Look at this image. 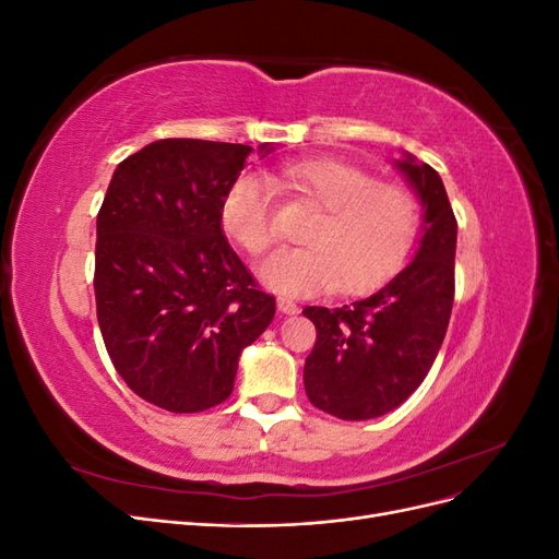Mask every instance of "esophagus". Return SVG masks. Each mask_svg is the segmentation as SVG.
I'll return each instance as SVG.
<instances>
[{
  "label": "esophagus",
  "instance_id": "1",
  "mask_svg": "<svg viewBox=\"0 0 559 559\" xmlns=\"http://www.w3.org/2000/svg\"><path fill=\"white\" fill-rule=\"evenodd\" d=\"M277 310L284 312V314H296V312H298V306H296V300H292V298L277 296Z\"/></svg>",
  "mask_w": 559,
  "mask_h": 559
}]
</instances>
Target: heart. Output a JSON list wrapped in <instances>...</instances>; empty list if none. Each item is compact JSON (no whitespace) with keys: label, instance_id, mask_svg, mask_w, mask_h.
Listing matches in <instances>:
<instances>
[{"label":"heart","instance_id":"heart-1","mask_svg":"<svg viewBox=\"0 0 559 559\" xmlns=\"http://www.w3.org/2000/svg\"><path fill=\"white\" fill-rule=\"evenodd\" d=\"M286 195L319 210L302 233L306 247L280 249L261 263V280L280 294L312 296L335 289L359 296L394 277L411 257L421 226L417 195L378 181L364 167L333 158L286 163L273 175ZM218 222L251 257L273 245V202L265 183L242 175L222 198Z\"/></svg>","mask_w":559,"mask_h":559}]
</instances>
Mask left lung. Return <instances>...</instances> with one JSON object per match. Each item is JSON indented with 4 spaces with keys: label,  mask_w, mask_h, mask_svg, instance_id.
<instances>
[{
    "label": "left lung",
    "mask_w": 559,
    "mask_h": 559,
    "mask_svg": "<svg viewBox=\"0 0 559 559\" xmlns=\"http://www.w3.org/2000/svg\"><path fill=\"white\" fill-rule=\"evenodd\" d=\"M394 165L425 210L413 263L352 306L302 310L317 329L306 394L314 408L349 421L380 417L415 392L443 345L454 300L456 218L445 186L411 154Z\"/></svg>",
    "instance_id": "obj_1"
}]
</instances>
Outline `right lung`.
Listing matches in <instances>:
<instances>
[{
  "mask_svg": "<svg viewBox=\"0 0 559 559\" xmlns=\"http://www.w3.org/2000/svg\"><path fill=\"white\" fill-rule=\"evenodd\" d=\"M249 154L247 144L207 140L146 144L118 163L99 207L97 324L116 373L163 411L224 403L240 352L275 317V298L218 222Z\"/></svg>",
  "mask_w": 559,
  "mask_h": 559,
  "instance_id": "obj_1",
  "label": "right lung"
}]
</instances>
